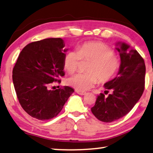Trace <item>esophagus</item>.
<instances>
[{"instance_id": "1", "label": "esophagus", "mask_w": 153, "mask_h": 153, "mask_svg": "<svg viewBox=\"0 0 153 153\" xmlns=\"http://www.w3.org/2000/svg\"><path fill=\"white\" fill-rule=\"evenodd\" d=\"M76 93H77V94L81 95H84L86 94V92H82V91H76Z\"/></svg>"}]
</instances>
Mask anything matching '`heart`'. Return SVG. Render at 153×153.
<instances>
[{
  "label": "heart",
  "instance_id": "1",
  "mask_svg": "<svg viewBox=\"0 0 153 153\" xmlns=\"http://www.w3.org/2000/svg\"><path fill=\"white\" fill-rule=\"evenodd\" d=\"M82 60H89V74H78L70 77L67 80L69 86L79 91H86L97 83H106L112 79L120 66L117 56L106 45L100 42H88L79 46L78 49L70 51L66 54L64 60L65 70L73 74L78 68Z\"/></svg>",
  "mask_w": 153,
  "mask_h": 153
}]
</instances>
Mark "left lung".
I'll return each mask as SVG.
<instances>
[{
  "mask_svg": "<svg viewBox=\"0 0 153 153\" xmlns=\"http://www.w3.org/2000/svg\"><path fill=\"white\" fill-rule=\"evenodd\" d=\"M115 49L120 56L119 71L104 85L112 93L107 97L100 93L91 108L95 117L104 122H114L128 113L144 90L146 66L142 57L125 42H117Z\"/></svg>",
  "mask_w": 153,
  "mask_h": 153,
  "instance_id": "obj_1",
  "label": "left lung"
}]
</instances>
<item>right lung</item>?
I'll list each match as a JSON object with an SVG mask.
<instances>
[{
  "instance_id": "1",
  "label": "right lung",
  "mask_w": 153,
  "mask_h": 153,
  "mask_svg": "<svg viewBox=\"0 0 153 153\" xmlns=\"http://www.w3.org/2000/svg\"><path fill=\"white\" fill-rule=\"evenodd\" d=\"M64 40L47 38L29 43L23 48L13 69L12 79L18 101L26 112L36 119L56 117L74 89L68 86L56 90L49 87L65 76Z\"/></svg>"
}]
</instances>
